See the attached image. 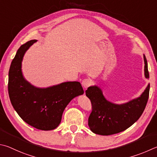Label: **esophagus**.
<instances>
[{
    "instance_id": "esophagus-1",
    "label": "esophagus",
    "mask_w": 157,
    "mask_h": 157,
    "mask_svg": "<svg viewBox=\"0 0 157 157\" xmlns=\"http://www.w3.org/2000/svg\"><path fill=\"white\" fill-rule=\"evenodd\" d=\"M90 84H91V82L90 79H84L82 82V85L84 89H86L87 88L89 87L90 86Z\"/></svg>"
}]
</instances>
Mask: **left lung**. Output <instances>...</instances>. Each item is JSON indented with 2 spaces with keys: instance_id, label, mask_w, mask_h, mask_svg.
<instances>
[{
  "instance_id": "8db88e82",
  "label": "left lung",
  "mask_w": 157,
  "mask_h": 157,
  "mask_svg": "<svg viewBox=\"0 0 157 157\" xmlns=\"http://www.w3.org/2000/svg\"><path fill=\"white\" fill-rule=\"evenodd\" d=\"M144 75L149 79L147 62L144 55ZM150 84L141 95L124 104H115L105 98L101 88L94 85L88 88L86 95L92 104L88 126L93 133L110 135L124 131L138 120L146 108L149 97Z\"/></svg>"
}]
</instances>
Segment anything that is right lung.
<instances>
[{
  "label": "right lung",
  "instance_id": "obj_1",
  "mask_svg": "<svg viewBox=\"0 0 157 157\" xmlns=\"http://www.w3.org/2000/svg\"><path fill=\"white\" fill-rule=\"evenodd\" d=\"M32 40L17 51L9 71L8 92L11 103L24 121L42 130H51L60 124L65 108L73 98L84 94L79 82H67L46 88L36 87L25 78L22 62Z\"/></svg>",
  "mask_w": 157,
  "mask_h": 157
}]
</instances>
